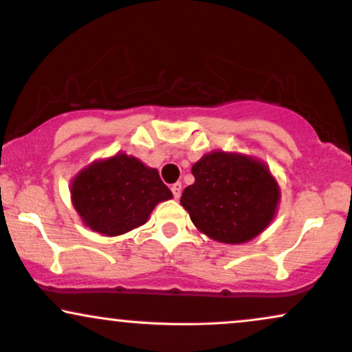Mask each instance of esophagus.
Here are the masks:
<instances>
[{"instance_id": "34e87169", "label": "esophagus", "mask_w": 352, "mask_h": 352, "mask_svg": "<svg viewBox=\"0 0 352 352\" xmlns=\"http://www.w3.org/2000/svg\"><path fill=\"white\" fill-rule=\"evenodd\" d=\"M170 190H172L173 198H175V199H179V198L182 197V184H180V182H177V184H173V185L170 186Z\"/></svg>"}]
</instances>
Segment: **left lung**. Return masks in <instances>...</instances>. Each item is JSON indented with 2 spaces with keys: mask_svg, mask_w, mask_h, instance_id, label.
<instances>
[{
  "mask_svg": "<svg viewBox=\"0 0 352 352\" xmlns=\"http://www.w3.org/2000/svg\"><path fill=\"white\" fill-rule=\"evenodd\" d=\"M195 184L182 195V206L212 240L243 243L273 219L279 188L265 164L252 157L211 153L191 167Z\"/></svg>",
  "mask_w": 352,
  "mask_h": 352,
  "instance_id": "8db88e82",
  "label": "left lung"
}]
</instances>
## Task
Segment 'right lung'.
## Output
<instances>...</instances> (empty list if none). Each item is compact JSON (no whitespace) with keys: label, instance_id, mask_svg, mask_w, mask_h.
<instances>
[{"label":"right lung","instance_id":"1","mask_svg":"<svg viewBox=\"0 0 352 352\" xmlns=\"http://www.w3.org/2000/svg\"><path fill=\"white\" fill-rule=\"evenodd\" d=\"M79 216L92 230L120 235L144 224L159 201L172 198L155 168L117 154L82 170L71 186Z\"/></svg>","mask_w":352,"mask_h":352}]
</instances>
